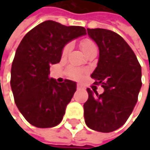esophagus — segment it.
I'll return each instance as SVG.
<instances>
[{
  "label": "esophagus",
  "instance_id": "esophagus-1",
  "mask_svg": "<svg viewBox=\"0 0 150 150\" xmlns=\"http://www.w3.org/2000/svg\"><path fill=\"white\" fill-rule=\"evenodd\" d=\"M81 88H83V86L81 84H77V89H81Z\"/></svg>",
  "mask_w": 150,
  "mask_h": 150
}]
</instances>
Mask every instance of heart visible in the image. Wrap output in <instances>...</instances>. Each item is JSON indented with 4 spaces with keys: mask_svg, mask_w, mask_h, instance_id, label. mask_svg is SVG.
<instances>
[{
    "mask_svg": "<svg viewBox=\"0 0 150 150\" xmlns=\"http://www.w3.org/2000/svg\"><path fill=\"white\" fill-rule=\"evenodd\" d=\"M81 47L82 51H83L85 54H87V53H88V51H90L92 48L96 47V44H95L93 42H91L90 40H83V41L81 42ZM70 47H71V45H70V44H68V45L63 48V51H62L63 55H65V54H68V52L69 51ZM70 74H71V76L74 77V78H80V77L81 76V75H82L81 71H80V70H78V69H71Z\"/></svg>",
    "mask_w": 150,
    "mask_h": 150,
    "instance_id": "heart-1",
    "label": "heart"
}]
</instances>
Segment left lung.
<instances>
[{"label": "left lung", "instance_id": "1", "mask_svg": "<svg viewBox=\"0 0 150 150\" xmlns=\"http://www.w3.org/2000/svg\"><path fill=\"white\" fill-rule=\"evenodd\" d=\"M99 47L97 66L91 77L104 92L87 88L84 103L86 125L96 131L112 132L121 128L135 108L142 88V68L135 53L118 34L103 28H87Z\"/></svg>", "mask_w": 150, "mask_h": 150}]
</instances>
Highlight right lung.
<instances>
[{"instance_id": "add662e5", "label": "right lung", "mask_w": 150, "mask_h": 150, "mask_svg": "<svg viewBox=\"0 0 150 150\" xmlns=\"http://www.w3.org/2000/svg\"><path fill=\"white\" fill-rule=\"evenodd\" d=\"M85 35L83 27L46 21L27 33L18 46L10 85L18 109L33 126L52 128L62 122L76 82H57L49 78V69L61 61L65 46Z\"/></svg>"}]
</instances>
